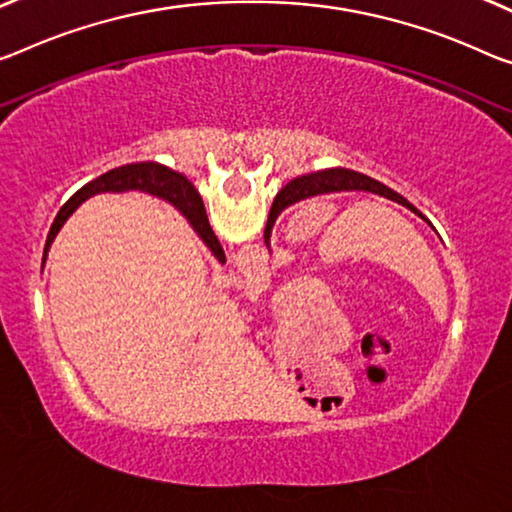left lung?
Returning <instances> with one entry per match:
<instances>
[{
    "instance_id": "8db88e82",
    "label": "left lung",
    "mask_w": 512,
    "mask_h": 512,
    "mask_svg": "<svg viewBox=\"0 0 512 512\" xmlns=\"http://www.w3.org/2000/svg\"><path fill=\"white\" fill-rule=\"evenodd\" d=\"M352 192V190H359V192H373V194H380L384 199H391L400 203V206L410 208L414 215H419L423 222H428L426 217L421 215L419 210H416L410 201L403 199L398 192H393L391 187L382 185L380 180H375L371 176H364L359 174V171H352V169H329V171H320V174L306 178V183L300 187H293V190L288 192H281L277 199L272 203V210H270V217H267V226H265V245L267 240H270V233H272V226L277 222L279 212L290 206V203L297 201V199H304V196H311V194H322V192ZM430 224V222H428Z\"/></svg>"
}]
</instances>
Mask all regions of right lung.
Listing matches in <instances>:
<instances>
[{
  "instance_id": "1",
  "label": "right lung",
  "mask_w": 512,
  "mask_h": 512,
  "mask_svg": "<svg viewBox=\"0 0 512 512\" xmlns=\"http://www.w3.org/2000/svg\"><path fill=\"white\" fill-rule=\"evenodd\" d=\"M128 190H139L153 196H160V199L174 203V206L183 212L187 217V222L192 224V229L199 233V238L206 242L208 249L215 254L219 263L226 261L224 249L219 245L217 235L212 233L210 224H208V215L206 208H203V201L199 192L194 190V185L187 180L183 174L178 171L164 167V164L157 162H135V164H123L119 169L107 171L100 178L86 183L82 190H77L70 199L66 201V206L59 210L57 219H54L50 233H47V242H45V254H43V263L47 256V249H50L52 240L57 238V233L61 226H64L66 219L73 215L75 208L80 206L82 201L89 199L93 194L100 192H128Z\"/></svg>"
}]
</instances>
